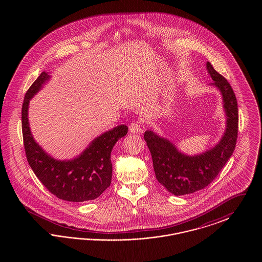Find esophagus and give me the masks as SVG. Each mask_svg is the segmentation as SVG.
Listing matches in <instances>:
<instances>
[{
	"label": "esophagus",
	"instance_id": "esophagus-1",
	"mask_svg": "<svg viewBox=\"0 0 262 262\" xmlns=\"http://www.w3.org/2000/svg\"><path fill=\"white\" fill-rule=\"evenodd\" d=\"M128 128H129L130 133L137 134L140 130V128H141V125L138 122H132L130 125L128 126Z\"/></svg>",
	"mask_w": 262,
	"mask_h": 262
}]
</instances>
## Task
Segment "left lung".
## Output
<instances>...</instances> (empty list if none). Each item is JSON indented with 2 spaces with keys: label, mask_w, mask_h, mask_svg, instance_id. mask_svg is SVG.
I'll list each match as a JSON object with an SVG mask.
<instances>
[{
  "label": "left lung",
  "mask_w": 262,
  "mask_h": 262,
  "mask_svg": "<svg viewBox=\"0 0 262 262\" xmlns=\"http://www.w3.org/2000/svg\"><path fill=\"white\" fill-rule=\"evenodd\" d=\"M206 71L213 80L209 86L217 88L222 96L226 117L224 134L218 142L201 153L188 155L153 128L144 134L156 179L174 195L193 193L207 187L228 162L236 147L238 113L235 93L230 83L209 62H206Z\"/></svg>",
  "instance_id": "left-lung-1"
}]
</instances>
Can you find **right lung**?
<instances>
[{"instance_id":"1","label":"right lung","mask_w":262,"mask_h":262,"mask_svg":"<svg viewBox=\"0 0 262 262\" xmlns=\"http://www.w3.org/2000/svg\"><path fill=\"white\" fill-rule=\"evenodd\" d=\"M50 78L48 73L43 72L25 94L21 121L27 161L39 181L58 199L72 202L95 200L110 187L111 152L117 141L127 134L128 128L120 125L103 133L72 159L59 160L52 157L34 139L28 120L30 100Z\"/></svg>"}]
</instances>
